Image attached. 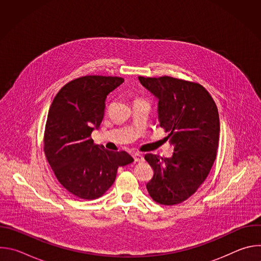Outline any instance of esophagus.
Segmentation results:
<instances>
[{"instance_id": "1", "label": "esophagus", "mask_w": 261, "mask_h": 261, "mask_svg": "<svg viewBox=\"0 0 261 261\" xmlns=\"http://www.w3.org/2000/svg\"><path fill=\"white\" fill-rule=\"evenodd\" d=\"M132 156H133V159L135 162H142L144 160L143 156L140 153H134Z\"/></svg>"}]
</instances>
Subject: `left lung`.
<instances>
[{"label":"left lung","instance_id":"left-lung-1","mask_svg":"<svg viewBox=\"0 0 261 261\" xmlns=\"http://www.w3.org/2000/svg\"><path fill=\"white\" fill-rule=\"evenodd\" d=\"M138 80L158 99L160 126L169 133L165 139L173 145L170 158L144 156L154 170L146 189L160 204H177L197 191L216 160L220 132L218 108L199 84L170 76H139Z\"/></svg>","mask_w":261,"mask_h":261}]
</instances>
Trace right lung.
Masks as SVG:
<instances>
[{
    "label": "right lung",
    "instance_id": "add662e5",
    "mask_svg": "<svg viewBox=\"0 0 261 261\" xmlns=\"http://www.w3.org/2000/svg\"><path fill=\"white\" fill-rule=\"evenodd\" d=\"M123 83L117 76H82L65 85L49 107L45 157L60 184L79 198L102 196L118 168L134 161L127 152L107 151L91 137L103 120L107 95Z\"/></svg>",
    "mask_w": 261,
    "mask_h": 261
}]
</instances>
